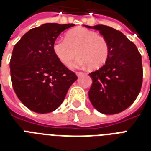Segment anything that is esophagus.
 I'll use <instances>...</instances> for the list:
<instances>
[{
  "instance_id": "1",
  "label": "esophagus",
  "mask_w": 151,
  "mask_h": 151,
  "mask_svg": "<svg viewBox=\"0 0 151 151\" xmlns=\"http://www.w3.org/2000/svg\"><path fill=\"white\" fill-rule=\"evenodd\" d=\"M76 74H77V76H78V78H79V77H81V76L84 75L85 73H83V72H77V73H76Z\"/></svg>"
}]
</instances>
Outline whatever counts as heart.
<instances>
[{
  "mask_svg": "<svg viewBox=\"0 0 151 151\" xmlns=\"http://www.w3.org/2000/svg\"><path fill=\"white\" fill-rule=\"evenodd\" d=\"M53 52L64 65H69L77 55L79 56L72 67L88 66L95 70L103 66L110 55V45L103 36L96 32L79 27L66 34V39H56L52 45Z\"/></svg>",
  "mask_w": 151,
  "mask_h": 151,
  "instance_id": "heart-1",
  "label": "heart"
}]
</instances>
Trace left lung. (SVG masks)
<instances>
[{
  "mask_svg": "<svg viewBox=\"0 0 151 151\" xmlns=\"http://www.w3.org/2000/svg\"><path fill=\"white\" fill-rule=\"evenodd\" d=\"M85 27L99 30L110 45L107 61L98 70L89 73L92 79L88 92L90 102L102 114H118L131 106L140 92L141 55L135 44L119 30L104 25Z\"/></svg>",
  "mask_w": 151,
  "mask_h": 151,
  "instance_id": "obj_1",
  "label": "left lung"
}]
</instances>
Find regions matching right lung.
<instances>
[{
	"label": "right lung",
	"mask_w": 151,
	"mask_h": 151,
	"mask_svg": "<svg viewBox=\"0 0 151 151\" xmlns=\"http://www.w3.org/2000/svg\"><path fill=\"white\" fill-rule=\"evenodd\" d=\"M73 26L45 23L29 30L14 46L10 60L13 89L34 112L46 114L56 110L78 79L52 49L59 34Z\"/></svg>",
	"instance_id": "1"
}]
</instances>
